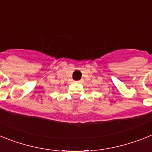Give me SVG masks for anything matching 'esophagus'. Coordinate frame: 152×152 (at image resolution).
<instances>
[{"label":"esophagus","mask_w":152,"mask_h":152,"mask_svg":"<svg viewBox=\"0 0 152 152\" xmlns=\"http://www.w3.org/2000/svg\"><path fill=\"white\" fill-rule=\"evenodd\" d=\"M80 81H78V83H80Z\"/></svg>","instance_id":"34e87169"}]
</instances>
